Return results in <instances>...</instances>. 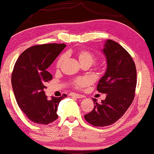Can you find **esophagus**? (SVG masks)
<instances>
[{
  "label": "esophagus",
  "mask_w": 154,
  "mask_h": 154,
  "mask_svg": "<svg viewBox=\"0 0 154 154\" xmlns=\"http://www.w3.org/2000/svg\"><path fill=\"white\" fill-rule=\"evenodd\" d=\"M70 95L71 96H73V97H76L77 98H84V95H81V94H76V93H70Z\"/></svg>",
  "instance_id": "1"
}]
</instances>
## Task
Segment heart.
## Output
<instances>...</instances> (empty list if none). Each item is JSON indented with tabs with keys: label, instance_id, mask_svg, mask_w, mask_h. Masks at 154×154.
<instances>
[{
	"label": "heart",
	"instance_id": "heart-1",
	"mask_svg": "<svg viewBox=\"0 0 154 154\" xmlns=\"http://www.w3.org/2000/svg\"><path fill=\"white\" fill-rule=\"evenodd\" d=\"M74 55L76 56L79 63L82 65L83 66H91L95 62V57L94 54L91 53V51L86 49H80V50L76 51L74 53ZM65 55H61L58 59L56 61V69L59 70L61 69L62 66L63 61H64ZM90 83V80L86 77H78V78H75V79L72 81V85L76 88H82L87 86Z\"/></svg>",
	"mask_w": 154,
	"mask_h": 154
}]
</instances>
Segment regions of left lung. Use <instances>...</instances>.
I'll list each match as a JSON object with an SVG mask.
<instances>
[{"mask_svg": "<svg viewBox=\"0 0 154 154\" xmlns=\"http://www.w3.org/2000/svg\"><path fill=\"white\" fill-rule=\"evenodd\" d=\"M103 52L107 60V69L97 85V91L106 93L105 100L85 115L88 123L95 127L113 125L130 106L137 85V71L130 54L116 42L108 40Z\"/></svg>", "mask_w": 154, "mask_h": 154, "instance_id": "obj_1", "label": "left lung"}]
</instances>
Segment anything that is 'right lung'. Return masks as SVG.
<instances>
[{"label":"right lung","instance_id":"1","mask_svg":"<svg viewBox=\"0 0 154 154\" xmlns=\"http://www.w3.org/2000/svg\"><path fill=\"white\" fill-rule=\"evenodd\" d=\"M64 43L37 45L25 50L16 61L11 75V84L19 108L33 122L48 125L57 119L58 106L66 97L48 98L44 89L45 83L53 79L48 71Z\"/></svg>","mask_w":154,"mask_h":154}]
</instances>
